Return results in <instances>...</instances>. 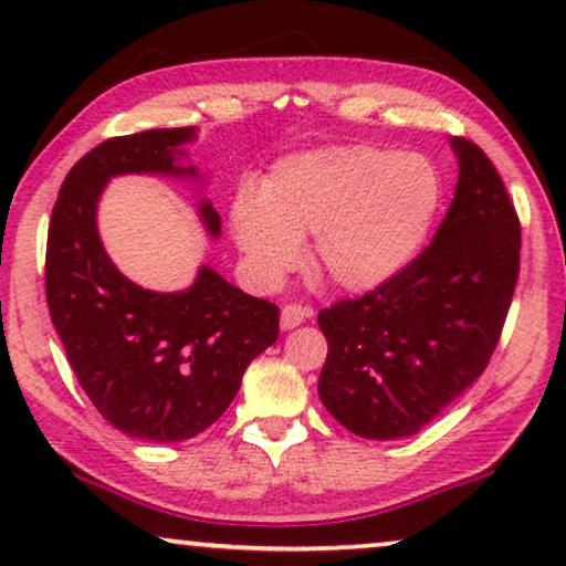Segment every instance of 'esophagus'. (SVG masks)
<instances>
[{
    "mask_svg": "<svg viewBox=\"0 0 566 566\" xmlns=\"http://www.w3.org/2000/svg\"><path fill=\"white\" fill-rule=\"evenodd\" d=\"M308 316H312V312H308V308H304L301 304H285L283 312H281V327L293 329V327H298V324H304Z\"/></svg>",
    "mask_w": 566,
    "mask_h": 566,
    "instance_id": "1",
    "label": "esophagus"
}]
</instances>
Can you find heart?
<instances>
[{"instance_id":"1","label":"heart","mask_w":566,"mask_h":566,"mask_svg":"<svg viewBox=\"0 0 566 566\" xmlns=\"http://www.w3.org/2000/svg\"><path fill=\"white\" fill-rule=\"evenodd\" d=\"M443 185L422 154L335 146L283 159L262 185L231 200V234L254 281L270 285L314 237V262L332 283L374 291L401 273L436 219Z\"/></svg>"}]
</instances>
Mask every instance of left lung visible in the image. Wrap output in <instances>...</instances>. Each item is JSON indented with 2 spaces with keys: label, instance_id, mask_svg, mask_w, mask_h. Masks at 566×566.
Masks as SVG:
<instances>
[{
  "label": "left lung",
  "instance_id": "obj_1",
  "mask_svg": "<svg viewBox=\"0 0 566 566\" xmlns=\"http://www.w3.org/2000/svg\"><path fill=\"white\" fill-rule=\"evenodd\" d=\"M459 182L430 247L360 298L319 312V399L360 438L420 432L482 376L521 270V221L490 157L451 138Z\"/></svg>",
  "mask_w": 566,
  "mask_h": 566
}]
</instances>
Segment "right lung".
Masks as SVG:
<instances>
[{"mask_svg":"<svg viewBox=\"0 0 566 566\" xmlns=\"http://www.w3.org/2000/svg\"><path fill=\"white\" fill-rule=\"evenodd\" d=\"M196 126L107 138L76 161L53 206L45 247V298L82 389L113 428L149 443H180L219 420L250 363L277 339V306L254 298L208 265L196 283L157 293L128 281L107 258L97 200L111 177L172 175ZM208 234L221 216L198 206Z\"/></svg>","mask_w":566,"mask_h":566,"instance_id":"add662e5","label":"right lung"}]
</instances>
